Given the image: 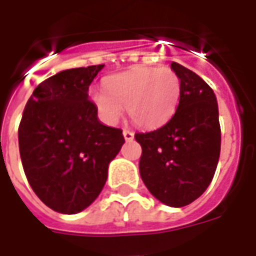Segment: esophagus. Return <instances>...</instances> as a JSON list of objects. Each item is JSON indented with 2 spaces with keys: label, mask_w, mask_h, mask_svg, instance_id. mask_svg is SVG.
<instances>
[{
  "label": "esophagus",
  "mask_w": 256,
  "mask_h": 256,
  "mask_svg": "<svg viewBox=\"0 0 256 256\" xmlns=\"http://www.w3.org/2000/svg\"><path fill=\"white\" fill-rule=\"evenodd\" d=\"M123 137H124V140L126 141H132V140L134 138V133L133 132H130V130H123Z\"/></svg>",
  "instance_id": "1"
}]
</instances>
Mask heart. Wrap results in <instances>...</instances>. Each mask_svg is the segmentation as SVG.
I'll return each instance as SVG.
<instances>
[{"mask_svg":"<svg viewBox=\"0 0 256 256\" xmlns=\"http://www.w3.org/2000/svg\"><path fill=\"white\" fill-rule=\"evenodd\" d=\"M106 89L96 90L92 97L106 123H116L126 106L134 124L155 128L176 112L181 79L170 67H136L106 79Z\"/></svg>","mask_w":256,"mask_h":256,"instance_id":"b5f03b06","label":"heart"}]
</instances>
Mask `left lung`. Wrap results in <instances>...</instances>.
Listing matches in <instances>:
<instances>
[{
    "label": "left lung",
    "instance_id": "1",
    "mask_svg": "<svg viewBox=\"0 0 256 256\" xmlns=\"http://www.w3.org/2000/svg\"><path fill=\"white\" fill-rule=\"evenodd\" d=\"M181 79L177 111L162 128L136 133L141 145L140 176L159 202L184 207L200 198L214 177L220 152L218 104L198 74L178 63Z\"/></svg>",
    "mask_w": 256,
    "mask_h": 256
}]
</instances>
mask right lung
<instances>
[{
  "instance_id": "add662e5",
  "label": "right lung",
  "mask_w": 256,
  "mask_h": 256,
  "mask_svg": "<svg viewBox=\"0 0 256 256\" xmlns=\"http://www.w3.org/2000/svg\"><path fill=\"white\" fill-rule=\"evenodd\" d=\"M104 64L71 68L38 84L19 124L27 181L42 203L76 214L106 185L108 164L122 148V130L97 119L88 90Z\"/></svg>"
}]
</instances>
